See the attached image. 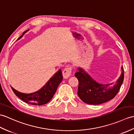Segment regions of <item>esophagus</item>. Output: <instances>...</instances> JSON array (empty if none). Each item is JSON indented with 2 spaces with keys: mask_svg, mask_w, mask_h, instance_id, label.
<instances>
[{
  "mask_svg": "<svg viewBox=\"0 0 134 134\" xmlns=\"http://www.w3.org/2000/svg\"><path fill=\"white\" fill-rule=\"evenodd\" d=\"M72 73V67L70 66H67L63 71V76L65 79L68 78L71 75Z\"/></svg>",
  "mask_w": 134,
  "mask_h": 134,
  "instance_id": "34e87169",
  "label": "esophagus"
}]
</instances>
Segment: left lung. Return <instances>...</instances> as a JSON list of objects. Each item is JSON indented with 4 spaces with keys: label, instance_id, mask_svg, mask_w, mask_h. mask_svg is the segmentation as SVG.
Here are the masks:
<instances>
[{
    "label": "left lung",
    "instance_id": "8db88e82",
    "mask_svg": "<svg viewBox=\"0 0 134 134\" xmlns=\"http://www.w3.org/2000/svg\"><path fill=\"white\" fill-rule=\"evenodd\" d=\"M78 79L77 95L81 100L90 104H100L113 99L119 92L124 79V69L115 84L102 85L93 79L82 68L75 74Z\"/></svg>",
    "mask_w": 134,
    "mask_h": 134
}]
</instances>
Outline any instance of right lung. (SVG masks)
Returning a JSON list of instances; mask_svg holds the SVG:
<instances>
[{"instance_id":"obj_1","label":"right lung","mask_w":134,"mask_h":134,"mask_svg":"<svg viewBox=\"0 0 134 134\" xmlns=\"http://www.w3.org/2000/svg\"><path fill=\"white\" fill-rule=\"evenodd\" d=\"M27 31H24L22 35L19 38L18 40L23 37L24 34L27 32ZM62 79H63V76H62V70L59 69L48 80V82L38 91L28 94L19 92L12 87L11 88L15 94L24 102L30 104L40 105L47 103L50 101Z\"/></svg>"}]
</instances>
